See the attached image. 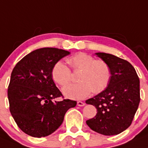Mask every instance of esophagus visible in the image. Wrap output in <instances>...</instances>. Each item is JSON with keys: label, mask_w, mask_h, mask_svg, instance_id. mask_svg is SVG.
I'll return each instance as SVG.
<instances>
[{"label": "esophagus", "mask_w": 148, "mask_h": 148, "mask_svg": "<svg viewBox=\"0 0 148 148\" xmlns=\"http://www.w3.org/2000/svg\"><path fill=\"white\" fill-rule=\"evenodd\" d=\"M77 105L80 107H83L85 105V103H84V102H81V101H78V102H77Z\"/></svg>", "instance_id": "esophagus-1"}]
</instances>
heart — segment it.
Here are the masks:
<instances>
[{
    "label": "heart",
    "mask_w": 148,
    "mask_h": 148,
    "mask_svg": "<svg viewBox=\"0 0 148 148\" xmlns=\"http://www.w3.org/2000/svg\"><path fill=\"white\" fill-rule=\"evenodd\" d=\"M67 64L73 71H80L76 84L66 85L71 81V73L68 66L59 61L51 70L53 80L64 87L63 93L67 97L81 99L86 97L92 91L99 94L106 89L112 78V69L107 62L95 60L86 53H78L67 60Z\"/></svg>",
    "instance_id": "heart-1"
}]
</instances>
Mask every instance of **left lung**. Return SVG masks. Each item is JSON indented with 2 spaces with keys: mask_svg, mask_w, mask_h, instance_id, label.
Masks as SVG:
<instances>
[{
  "mask_svg": "<svg viewBox=\"0 0 148 148\" xmlns=\"http://www.w3.org/2000/svg\"><path fill=\"white\" fill-rule=\"evenodd\" d=\"M97 55L110 64L112 75L106 89L86 101L97 111L86 124L101 134H119L130 126L139 107L140 79L134 67L126 60L106 53Z\"/></svg>",
  "mask_w": 148,
  "mask_h": 148,
  "instance_id": "1",
  "label": "left lung"
}]
</instances>
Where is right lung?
Here are the masks:
<instances>
[{"instance_id":"add662e5","label":"right lung","mask_w":148,"mask_h":148,"mask_svg":"<svg viewBox=\"0 0 148 148\" xmlns=\"http://www.w3.org/2000/svg\"><path fill=\"white\" fill-rule=\"evenodd\" d=\"M70 52L42 48L28 54L15 65L8 87L9 110L18 127L27 134L41 137L55 132L76 101L64 99L52 79L54 64ZM64 98V97H63Z\"/></svg>"}]
</instances>
